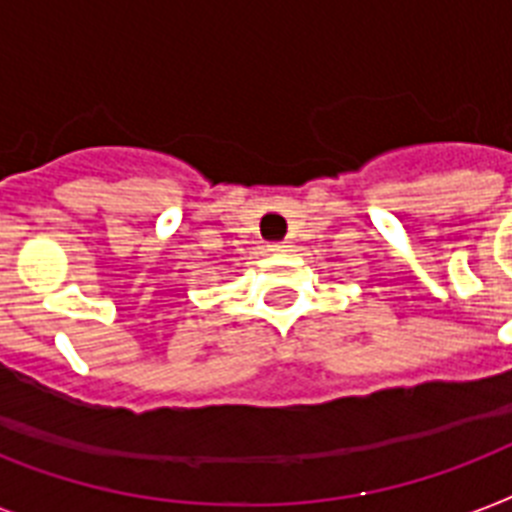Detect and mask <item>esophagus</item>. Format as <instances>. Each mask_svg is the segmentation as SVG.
Returning a JSON list of instances; mask_svg holds the SVG:
<instances>
[{"label": "esophagus", "mask_w": 512, "mask_h": 512, "mask_svg": "<svg viewBox=\"0 0 512 512\" xmlns=\"http://www.w3.org/2000/svg\"><path fill=\"white\" fill-rule=\"evenodd\" d=\"M268 252H287V244H284V241H271V244H268Z\"/></svg>", "instance_id": "1"}]
</instances>
